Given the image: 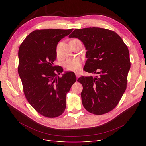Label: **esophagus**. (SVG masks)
<instances>
[{"label": "esophagus", "instance_id": "1", "mask_svg": "<svg viewBox=\"0 0 146 146\" xmlns=\"http://www.w3.org/2000/svg\"><path fill=\"white\" fill-rule=\"evenodd\" d=\"M75 74H76V78H79V76H80V73H75Z\"/></svg>", "mask_w": 146, "mask_h": 146}]
</instances>
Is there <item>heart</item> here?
Here are the masks:
<instances>
[{
  "label": "heart",
  "mask_w": 146,
  "mask_h": 146,
  "mask_svg": "<svg viewBox=\"0 0 146 146\" xmlns=\"http://www.w3.org/2000/svg\"><path fill=\"white\" fill-rule=\"evenodd\" d=\"M75 40V39H74ZM82 61L80 58H73L67 59L64 64L66 70L71 72L79 71L82 67Z\"/></svg>",
  "instance_id": "obj_1"
}]
</instances>
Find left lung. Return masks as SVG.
Instances as JSON below:
<instances>
[{"label": "left lung", "instance_id": "8db88e82", "mask_svg": "<svg viewBox=\"0 0 146 146\" xmlns=\"http://www.w3.org/2000/svg\"><path fill=\"white\" fill-rule=\"evenodd\" d=\"M80 40L87 50L84 70L95 77L82 76V104L95 115L108 113L115 108L127 88L129 70L127 46L113 31L92 27L76 29L68 36Z\"/></svg>", "mask_w": 146, "mask_h": 146}]
</instances>
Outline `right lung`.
Here are the masks:
<instances>
[{"label":"right lung","instance_id":"1","mask_svg":"<svg viewBox=\"0 0 146 146\" xmlns=\"http://www.w3.org/2000/svg\"><path fill=\"white\" fill-rule=\"evenodd\" d=\"M73 29H36L21 44L18 74L28 102L42 116L56 118L66 109V95L76 82L74 73L58 76L63 69L54 66L57 45Z\"/></svg>","mask_w":146,"mask_h":146}]
</instances>
